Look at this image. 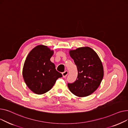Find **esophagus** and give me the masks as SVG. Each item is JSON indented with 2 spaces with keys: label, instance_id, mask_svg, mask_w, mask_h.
Wrapping results in <instances>:
<instances>
[{
  "label": "esophagus",
  "instance_id": "obj_1",
  "mask_svg": "<svg viewBox=\"0 0 128 128\" xmlns=\"http://www.w3.org/2000/svg\"><path fill=\"white\" fill-rule=\"evenodd\" d=\"M68 74V72L67 71H65L64 72H62V77H63L64 78H65L67 76Z\"/></svg>",
  "mask_w": 128,
  "mask_h": 128
}]
</instances>
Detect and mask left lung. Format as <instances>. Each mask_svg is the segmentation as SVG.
Wrapping results in <instances>:
<instances>
[{
    "label": "left lung",
    "instance_id": "left-lung-1",
    "mask_svg": "<svg viewBox=\"0 0 128 128\" xmlns=\"http://www.w3.org/2000/svg\"><path fill=\"white\" fill-rule=\"evenodd\" d=\"M70 55L76 66L78 75L76 81L68 83L69 90L80 97L91 94L98 88L103 78V65L99 56L88 47L71 50Z\"/></svg>",
    "mask_w": 128,
    "mask_h": 128
}]
</instances>
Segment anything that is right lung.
<instances>
[{"label":"right lung","instance_id":"1","mask_svg":"<svg viewBox=\"0 0 128 128\" xmlns=\"http://www.w3.org/2000/svg\"><path fill=\"white\" fill-rule=\"evenodd\" d=\"M53 52L46 46H39L32 49L26 58L22 76L28 87L36 94L48 92L56 80L62 76L50 61Z\"/></svg>","mask_w":128,"mask_h":128}]
</instances>
